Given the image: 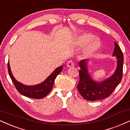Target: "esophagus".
Segmentation results:
<instances>
[{
	"instance_id": "34e87169",
	"label": "esophagus",
	"mask_w": 130,
	"mask_h": 130,
	"mask_svg": "<svg viewBox=\"0 0 130 130\" xmlns=\"http://www.w3.org/2000/svg\"><path fill=\"white\" fill-rule=\"evenodd\" d=\"M67 66L68 68H71V67H73L74 66V62L73 60H69L67 62Z\"/></svg>"
}]
</instances>
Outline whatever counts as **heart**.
Instances as JSON below:
<instances>
[{"mask_svg": "<svg viewBox=\"0 0 130 130\" xmlns=\"http://www.w3.org/2000/svg\"><path fill=\"white\" fill-rule=\"evenodd\" d=\"M93 36L90 34L84 33L78 37L76 43L79 46L86 44L84 49V54L86 56H90L98 51L100 47V43L98 39H93Z\"/></svg>", "mask_w": 130, "mask_h": 130, "instance_id": "heart-1", "label": "heart"}]
</instances>
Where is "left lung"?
<instances>
[{
  "instance_id": "obj_1",
  "label": "left lung",
  "mask_w": 130,
  "mask_h": 130,
  "mask_svg": "<svg viewBox=\"0 0 130 130\" xmlns=\"http://www.w3.org/2000/svg\"><path fill=\"white\" fill-rule=\"evenodd\" d=\"M113 56L117 58V68L115 73L102 82L93 81L88 73L87 62L84 59L79 62V80L77 85L78 90L83 98L90 101L103 99L108 98L120 83L123 72L124 56L121 49L117 43Z\"/></svg>"
}]
</instances>
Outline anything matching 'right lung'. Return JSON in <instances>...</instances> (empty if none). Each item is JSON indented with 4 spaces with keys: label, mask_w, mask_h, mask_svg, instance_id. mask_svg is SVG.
<instances>
[{
    "label": "right lung",
    "mask_w": 130,
    "mask_h": 130,
    "mask_svg": "<svg viewBox=\"0 0 130 130\" xmlns=\"http://www.w3.org/2000/svg\"><path fill=\"white\" fill-rule=\"evenodd\" d=\"M62 69H63L62 66L58 67L51 74V75H49V77H47L46 80L43 81L41 84L36 86H28L19 83L15 79V78L13 77L12 74L9 61L8 62L9 75L18 92L23 96L28 97V98L36 99L44 98L51 92L52 89L53 84L55 83V78H56L57 75L62 71Z\"/></svg>",
    "instance_id": "obj_1"
}]
</instances>
